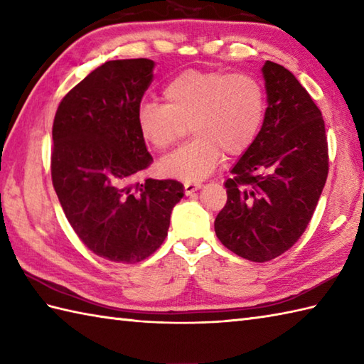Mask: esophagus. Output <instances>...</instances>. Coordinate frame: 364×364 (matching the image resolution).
<instances>
[{
    "instance_id": "1",
    "label": "esophagus",
    "mask_w": 364,
    "mask_h": 364,
    "mask_svg": "<svg viewBox=\"0 0 364 364\" xmlns=\"http://www.w3.org/2000/svg\"><path fill=\"white\" fill-rule=\"evenodd\" d=\"M198 189H202V184L200 183H184V192H186V196L194 194Z\"/></svg>"
}]
</instances>
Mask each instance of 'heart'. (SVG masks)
I'll list each match as a JSON object with an SVG mask.
<instances>
[{
    "mask_svg": "<svg viewBox=\"0 0 364 364\" xmlns=\"http://www.w3.org/2000/svg\"><path fill=\"white\" fill-rule=\"evenodd\" d=\"M164 103L137 107L136 125L142 141L164 151L186 136L194 141L159 162L161 175L196 183L211 175L223 153L239 156L257 141L266 120L262 84L250 75L222 70H186L170 80Z\"/></svg>",
    "mask_w": 364,
    "mask_h": 364,
    "instance_id": "b5f03b06",
    "label": "heart"
}]
</instances>
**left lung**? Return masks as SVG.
<instances>
[{
    "mask_svg": "<svg viewBox=\"0 0 364 364\" xmlns=\"http://www.w3.org/2000/svg\"><path fill=\"white\" fill-rule=\"evenodd\" d=\"M266 120L231 168L227 203L214 230L228 250L249 261L280 257L310 223L328 173L322 112L283 65L266 60Z\"/></svg>",
    "mask_w": 364,
    "mask_h": 364,
    "instance_id": "8db88e82",
    "label": "left lung"
}]
</instances>
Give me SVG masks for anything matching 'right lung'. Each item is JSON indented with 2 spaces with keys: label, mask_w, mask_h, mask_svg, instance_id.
<instances>
[{
  "label": "right lung",
  "mask_w": 364,
  "mask_h": 364,
  "mask_svg": "<svg viewBox=\"0 0 364 364\" xmlns=\"http://www.w3.org/2000/svg\"><path fill=\"white\" fill-rule=\"evenodd\" d=\"M150 59L107 60L59 103L51 178L67 220L98 257L133 264L158 250L181 183L137 178L153 158L136 112L153 80Z\"/></svg>",
  "instance_id": "right-lung-1"
}]
</instances>
